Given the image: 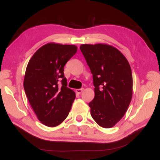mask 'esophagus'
<instances>
[{"mask_svg": "<svg viewBox=\"0 0 160 160\" xmlns=\"http://www.w3.org/2000/svg\"><path fill=\"white\" fill-rule=\"evenodd\" d=\"M83 89H76V92L78 94H81L82 92H83Z\"/></svg>", "mask_w": 160, "mask_h": 160, "instance_id": "obj_1", "label": "esophagus"}]
</instances>
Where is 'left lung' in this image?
Returning <instances> with one entry per match:
<instances>
[{"mask_svg": "<svg viewBox=\"0 0 160 160\" xmlns=\"http://www.w3.org/2000/svg\"><path fill=\"white\" fill-rule=\"evenodd\" d=\"M80 50L93 75L95 97L89 103L91 115L101 127L112 128L123 117L132 100L130 65L112 46L84 44Z\"/></svg>", "mask_w": 160, "mask_h": 160, "instance_id": "left-lung-1", "label": "left lung"}]
</instances>
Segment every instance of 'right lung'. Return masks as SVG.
<instances>
[{
	"label": "right lung",
	"instance_id": "1",
	"mask_svg": "<svg viewBox=\"0 0 160 160\" xmlns=\"http://www.w3.org/2000/svg\"><path fill=\"white\" fill-rule=\"evenodd\" d=\"M77 51L75 45L48 43L31 57L25 72L24 89L38 120L55 127L67 118L75 99L67 88L64 67Z\"/></svg>",
	"mask_w": 160,
	"mask_h": 160
}]
</instances>
